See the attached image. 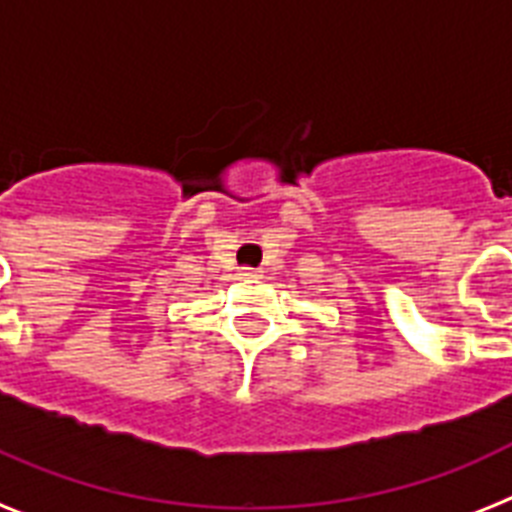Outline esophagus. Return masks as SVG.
Here are the masks:
<instances>
[{
	"label": "esophagus",
	"instance_id": "1",
	"mask_svg": "<svg viewBox=\"0 0 512 512\" xmlns=\"http://www.w3.org/2000/svg\"><path fill=\"white\" fill-rule=\"evenodd\" d=\"M240 277H243V280H259L261 272L259 269H251V266H243V269H240Z\"/></svg>",
	"mask_w": 512,
	"mask_h": 512
}]
</instances>
